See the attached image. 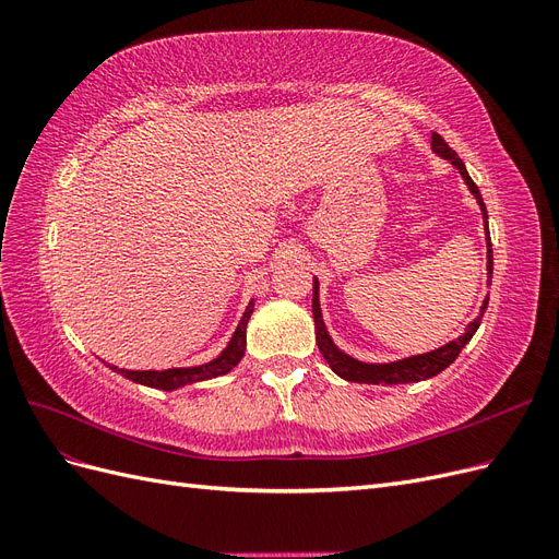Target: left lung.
I'll list each match as a JSON object with an SVG mask.
<instances>
[{
  "label": "left lung",
  "instance_id": "1",
  "mask_svg": "<svg viewBox=\"0 0 559 559\" xmlns=\"http://www.w3.org/2000/svg\"><path fill=\"white\" fill-rule=\"evenodd\" d=\"M431 148L436 151L438 156L448 158L456 170L462 173L464 181L468 183L471 193L476 195L478 205L483 210V218H485V233H487V270H489V280H492V242H489V228H487V210H485V202H483V195L478 191L476 181H473L466 173V167L462 163V158L456 156V151H452L448 146V142L441 138V134L433 132L431 134ZM312 314H314V326H317V345L321 349V354H324V359L329 361L331 370L335 376H341L349 382H364V384H405V382H419V380H427V378H433L441 373V370H445L456 357H460V352L464 349V345L471 341L473 333L478 331L480 326V319H483V312L487 310V298L483 302V312L480 317H476L471 321V324L466 326V333L456 337V341L438 347L433 352H427V354H419V357H411V359H403V361H396V364H361L357 359L347 357V354H343L341 349H337L331 337L324 329V321H321V310H319V298H317V280H314V286H312Z\"/></svg>",
  "mask_w": 559,
  "mask_h": 559
}]
</instances>
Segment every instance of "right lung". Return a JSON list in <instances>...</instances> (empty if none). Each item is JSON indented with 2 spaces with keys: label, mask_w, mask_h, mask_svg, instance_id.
I'll return each instance as SVG.
<instances>
[{
  "label": "right lung",
  "mask_w": 559,
  "mask_h": 559,
  "mask_svg": "<svg viewBox=\"0 0 559 559\" xmlns=\"http://www.w3.org/2000/svg\"><path fill=\"white\" fill-rule=\"evenodd\" d=\"M251 310H253V302H249V308H247V312L240 321L238 331H235L230 345L224 349L222 357L214 359L212 364L195 366V368H170V370H123L121 368L118 373L126 376L132 382L165 389V392H170V389H177V386H183V384H191V382H202V380L226 376L228 370H233L235 366L240 364L242 354H245V347H247L245 335H247V321H249Z\"/></svg>",
  "instance_id": "right-lung-1"
}]
</instances>
